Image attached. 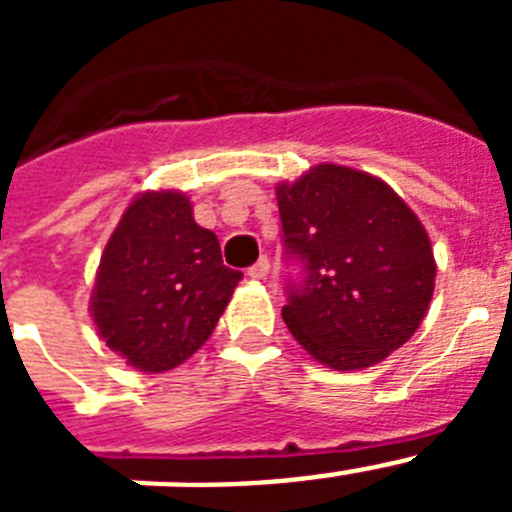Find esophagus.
I'll return each mask as SVG.
<instances>
[{
  "instance_id": "34e87169",
  "label": "esophagus",
  "mask_w": 512,
  "mask_h": 512,
  "mask_svg": "<svg viewBox=\"0 0 512 512\" xmlns=\"http://www.w3.org/2000/svg\"><path fill=\"white\" fill-rule=\"evenodd\" d=\"M266 274H269V259H266V256H261V259L256 261V264H253L251 269H248V277H251V279H264Z\"/></svg>"
}]
</instances>
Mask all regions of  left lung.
Masks as SVG:
<instances>
[{
  "label": "left lung",
  "instance_id": "obj_1",
  "mask_svg": "<svg viewBox=\"0 0 512 512\" xmlns=\"http://www.w3.org/2000/svg\"><path fill=\"white\" fill-rule=\"evenodd\" d=\"M284 248L305 277L282 318L312 359L336 372L379 364L423 323L436 284L431 238L392 187L318 164L277 187Z\"/></svg>",
  "mask_w": 512,
  "mask_h": 512
}]
</instances>
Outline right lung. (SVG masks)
Wrapping results in <instances>:
<instances>
[{"label":"right lung","mask_w":512,"mask_h":512,"mask_svg":"<svg viewBox=\"0 0 512 512\" xmlns=\"http://www.w3.org/2000/svg\"><path fill=\"white\" fill-rule=\"evenodd\" d=\"M243 274L223 264L212 230L182 192H146L104 246L92 318L107 346L148 374L169 372L212 336Z\"/></svg>","instance_id":"1"}]
</instances>
